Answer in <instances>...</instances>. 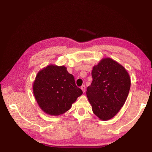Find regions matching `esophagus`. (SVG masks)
I'll return each instance as SVG.
<instances>
[{"label": "esophagus", "instance_id": "obj_1", "mask_svg": "<svg viewBox=\"0 0 152 152\" xmlns=\"http://www.w3.org/2000/svg\"><path fill=\"white\" fill-rule=\"evenodd\" d=\"M80 88H81L82 91H83V93H84L85 91H86V86H85V85H82V86H81Z\"/></svg>", "mask_w": 152, "mask_h": 152}]
</instances>
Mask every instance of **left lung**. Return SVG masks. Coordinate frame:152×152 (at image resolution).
Wrapping results in <instances>:
<instances>
[{"mask_svg": "<svg viewBox=\"0 0 152 152\" xmlns=\"http://www.w3.org/2000/svg\"><path fill=\"white\" fill-rule=\"evenodd\" d=\"M93 82L87 87V97L93 113L108 121L118 112L126 102L131 79L123 66L113 59H102L92 70Z\"/></svg>", "mask_w": 152, "mask_h": 152, "instance_id": "1", "label": "left lung"}]
</instances>
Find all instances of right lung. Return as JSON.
Returning a JSON list of instances; mask_svg holds the SVG:
<instances>
[{
    "label": "right lung",
    "mask_w": 152,
    "mask_h": 152,
    "mask_svg": "<svg viewBox=\"0 0 152 152\" xmlns=\"http://www.w3.org/2000/svg\"><path fill=\"white\" fill-rule=\"evenodd\" d=\"M35 98L48 115L58 116L67 112L82 94L74 77L65 66L50 65L40 70L33 85Z\"/></svg>",
    "instance_id": "add662e5"
}]
</instances>
